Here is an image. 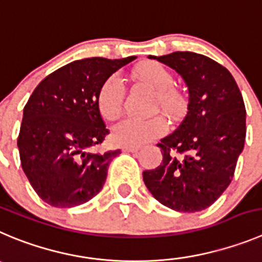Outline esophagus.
Returning a JSON list of instances; mask_svg holds the SVG:
<instances>
[{"label":"esophagus","instance_id":"esophagus-1","mask_svg":"<svg viewBox=\"0 0 262 262\" xmlns=\"http://www.w3.org/2000/svg\"><path fill=\"white\" fill-rule=\"evenodd\" d=\"M123 150L126 152H136V151L141 150V146L139 145H124Z\"/></svg>","mask_w":262,"mask_h":262}]
</instances>
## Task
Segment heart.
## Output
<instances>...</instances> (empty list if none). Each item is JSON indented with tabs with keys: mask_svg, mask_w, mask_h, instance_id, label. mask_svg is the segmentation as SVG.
Masks as SVG:
<instances>
[{
	"mask_svg": "<svg viewBox=\"0 0 262 262\" xmlns=\"http://www.w3.org/2000/svg\"><path fill=\"white\" fill-rule=\"evenodd\" d=\"M138 80L156 90V104L168 115L177 114L182 104V97L173 89V77L169 71L158 62H145L134 71ZM125 98V86L119 76L112 75L102 82L97 94V106L102 116L114 120L121 112ZM167 125L163 117H125L112 128L115 141L124 145H141L161 136Z\"/></svg>",
	"mask_w": 262,
	"mask_h": 262,
	"instance_id": "1",
	"label": "heart"
}]
</instances>
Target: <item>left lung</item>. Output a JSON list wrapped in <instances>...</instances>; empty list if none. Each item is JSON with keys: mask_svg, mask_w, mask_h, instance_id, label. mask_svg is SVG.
I'll return each instance as SVG.
<instances>
[{"mask_svg": "<svg viewBox=\"0 0 262 262\" xmlns=\"http://www.w3.org/2000/svg\"><path fill=\"white\" fill-rule=\"evenodd\" d=\"M182 77L189 92L180 125L161 139L163 160L143 172L152 196L185 213L213 204L230 185L246 141V107L231 73L211 58L191 51L155 57Z\"/></svg>", "mask_w": 262, "mask_h": 262, "instance_id": "1", "label": "left lung"}]
</instances>
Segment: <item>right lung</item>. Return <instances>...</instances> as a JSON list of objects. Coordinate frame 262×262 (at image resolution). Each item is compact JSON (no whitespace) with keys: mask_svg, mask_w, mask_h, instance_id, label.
I'll return each instance as SVG.
<instances>
[{"mask_svg":"<svg viewBox=\"0 0 262 262\" xmlns=\"http://www.w3.org/2000/svg\"><path fill=\"white\" fill-rule=\"evenodd\" d=\"M136 58L75 60L33 90L23 110L18 148L24 173L45 203L71 208L102 190L120 150L93 151L110 133L97 106L98 90Z\"/></svg>","mask_w":262,"mask_h":262,"instance_id":"right-lung-1","label":"right lung"}]
</instances>
